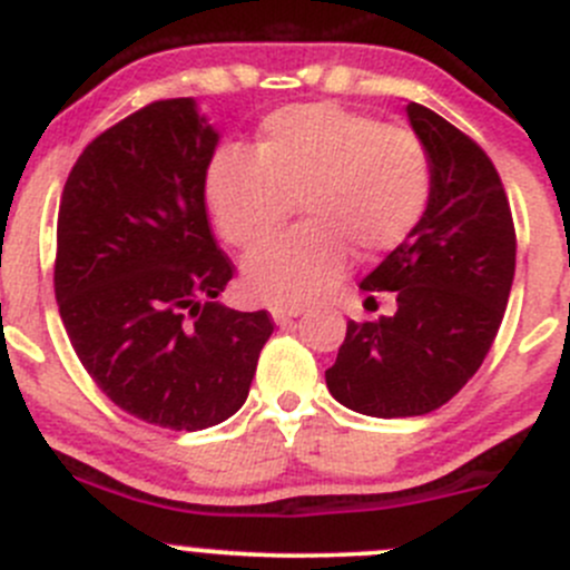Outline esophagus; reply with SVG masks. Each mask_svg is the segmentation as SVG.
I'll return each mask as SVG.
<instances>
[{
	"label": "esophagus",
	"instance_id": "esophagus-1",
	"mask_svg": "<svg viewBox=\"0 0 570 570\" xmlns=\"http://www.w3.org/2000/svg\"><path fill=\"white\" fill-rule=\"evenodd\" d=\"M269 314H273L275 325H286V322L301 317L303 306H284V303H275V306L269 308Z\"/></svg>",
	"mask_w": 570,
	"mask_h": 570
}]
</instances>
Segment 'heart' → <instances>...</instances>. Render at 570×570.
Wrapping results in <instances>:
<instances>
[{"instance_id":"heart-1","label":"heart","mask_w":570,"mask_h":570,"mask_svg":"<svg viewBox=\"0 0 570 570\" xmlns=\"http://www.w3.org/2000/svg\"><path fill=\"white\" fill-rule=\"evenodd\" d=\"M206 193L217 228L237 248L261 243L298 200L304 226L253 248L243 278L262 301L301 306L342 275L347 250L375 258L416 232L433 165L411 129L317 101L269 112L256 157L217 154Z\"/></svg>"}]
</instances>
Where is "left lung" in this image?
Segmentation results:
<instances>
[{"label":"left lung","mask_w":570,"mask_h":570,"mask_svg":"<svg viewBox=\"0 0 570 570\" xmlns=\"http://www.w3.org/2000/svg\"><path fill=\"white\" fill-rule=\"evenodd\" d=\"M407 120L433 165L416 232L364 281L366 303L392 292V317L347 322L327 392L364 416H424L480 370L515 275V228L497 168L474 140L411 101Z\"/></svg>","instance_id":"1"}]
</instances>
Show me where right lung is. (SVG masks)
<instances>
[{
  "instance_id": "obj_1",
  "label": "right lung",
  "mask_w": 570,
  "mask_h": 570,
  "mask_svg": "<svg viewBox=\"0 0 570 570\" xmlns=\"http://www.w3.org/2000/svg\"><path fill=\"white\" fill-rule=\"evenodd\" d=\"M220 131L195 99L137 109L96 137L57 215L55 295L96 386L148 424L204 430L248 400L267 312L217 303L234 267L206 217Z\"/></svg>"
}]
</instances>
